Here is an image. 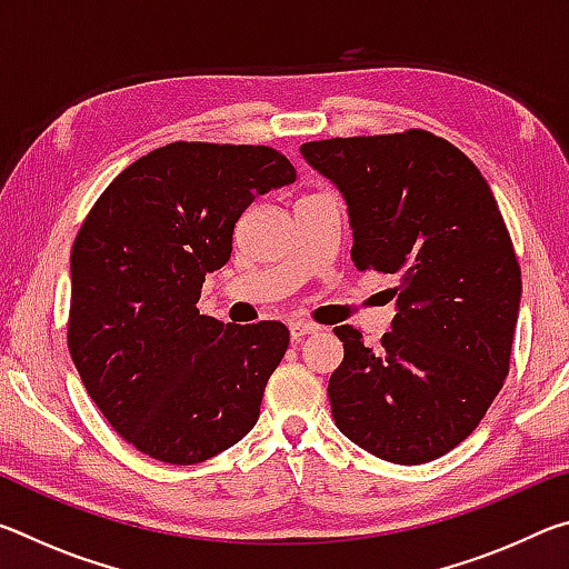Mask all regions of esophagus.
<instances>
[{
	"mask_svg": "<svg viewBox=\"0 0 569 569\" xmlns=\"http://www.w3.org/2000/svg\"><path fill=\"white\" fill-rule=\"evenodd\" d=\"M288 331H291V339H293V341H301L306 333H316V331H319V326L308 323V321H291V323H288Z\"/></svg>",
	"mask_w": 569,
	"mask_h": 569,
	"instance_id": "34e87169",
	"label": "esophagus"
}]
</instances>
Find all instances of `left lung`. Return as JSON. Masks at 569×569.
I'll use <instances>...</instances> for the list:
<instances>
[{
    "label": "left lung",
    "instance_id": "1",
    "mask_svg": "<svg viewBox=\"0 0 569 569\" xmlns=\"http://www.w3.org/2000/svg\"><path fill=\"white\" fill-rule=\"evenodd\" d=\"M349 206L359 271L393 273L397 316L369 349L336 326V427L369 455L423 465L465 441L509 373L522 273L475 162L427 130L303 142Z\"/></svg>",
    "mask_w": 569,
    "mask_h": 569
}]
</instances>
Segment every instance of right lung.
Segmentation results:
<instances>
[{
    "instance_id": "add662e5",
    "label": "right lung",
    "mask_w": 569,
    "mask_h": 569,
    "mask_svg": "<svg viewBox=\"0 0 569 569\" xmlns=\"http://www.w3.org/2000/svg\"><path fill=\"white\" fill-rule=\"evenodd\" d=\"M293 180L273 148L170 142L124 168L84 218L67 346L102 417L142 455L198 465L258 421L288 329L220 323L196 303L243 210Z\"/></svg>"
}]
</instances>
